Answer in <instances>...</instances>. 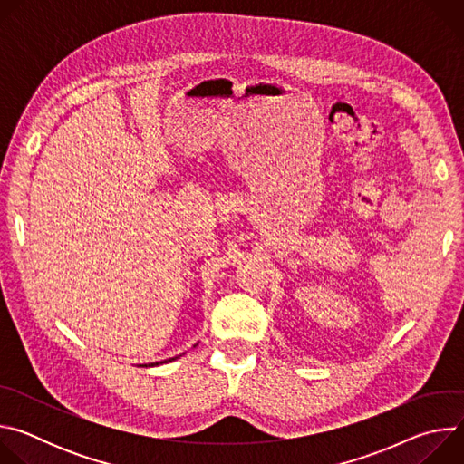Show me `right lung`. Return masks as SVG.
Wrapping results in <instances>:
<instances>
[{"mask_svg": "<svg viewBox=\"0 0 464 464\" xmlns=\"http://www.w3.org/2000/svg\"><path fill=\"white\" fill-rule=\"evenodd\" d=\"M172 360H176V358H170V360H165V362H156V363H152V365H160V363H167V362H172Z\"/></svg>", "mask_w": 464, "mask_h": 464, "instance_id": "obj_1", "label": "right lung"}]
</instances>
